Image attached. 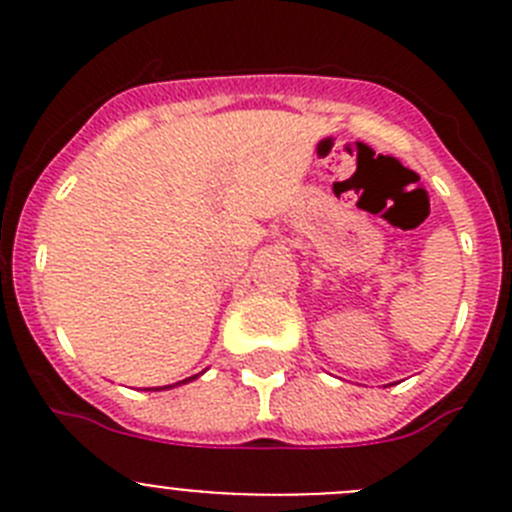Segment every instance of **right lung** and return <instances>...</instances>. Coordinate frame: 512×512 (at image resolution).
<instances>
[{
	"label": "right lung",
	"mask_w": 512,
	"mask_h": 512,
	"mask_svg": "<svg viewBox=\"0 0 512 512\" xmlns=\"http://www.w3.org/2000/svg\"><path fill=\"white\" fill-rule=\"evenodd\" d=\"M194 377H189V379H184V382H176V384H187V382H192ZM169 387H174V384H169ZM169 387H161V390H169Z\"/></svg>",
	"instance_id": "obj_1"
}]
</instances>
